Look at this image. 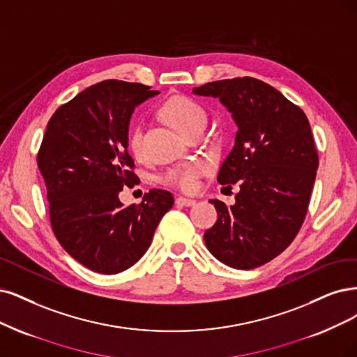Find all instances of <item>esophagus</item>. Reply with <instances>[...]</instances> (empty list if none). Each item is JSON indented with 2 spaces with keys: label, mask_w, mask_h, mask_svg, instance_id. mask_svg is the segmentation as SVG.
I'll return each mask as SVG.
<instances>
[{
  "label": "esophagus",
  "mask_w": 357,
  "mask_h": 357,
  "mask_svg": "<svg viewBox=\"0 0 357 357\" xmlns=\"http://www.w3.org/2000/svg\"><path fill=\"white\" fill-rule=\"evenodd\" d=\"M175 203H176L178 206L190 207V206H194V204H195V200H192V199H187V197H178V199L175 200Z\"/></svg>",
  "instance_id": "1"
}]
</instances>
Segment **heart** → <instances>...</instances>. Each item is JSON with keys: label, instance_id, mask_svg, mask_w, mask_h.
<instances>
[{"label": "heart", "instance_id": "obj_1", "mask_svg": "<svg viewBox=\"0 0 357 357\" xmlns=\"http://www.w3.org/2000/svg\"><path fill=\"white\" fill-rule=\"evenodd\" d=\"M162 114L174 125L181 134L187 135L192 129L206 125V112L202 105L185 96L170 97L162 107ZM128 149L134 157L142 154V128L134 125L128 134ZM207 172V165L202 160L176 165L169 167L160 176L166 185L176 187L182 191L191 192L199 185V178Z\"/></svg>", "mask_w": 357, "mask_h": 357}]
</instances>
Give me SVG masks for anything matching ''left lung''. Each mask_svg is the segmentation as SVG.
Instances as JSON below:
<instances>
[{
    "mask_svg": "<svg viewBox=\"0 0 357 357\" xmlns=\"http://www.w3.org/2000/svg\"><path fill=\"white\" fill-rule=\"evenodd\" d=\"M218 97L238 130L218 181L240 183L235 204L210 200L218 210L204 243L218 260L235 269L265 265L293 243L305 222L319 166L312 129L298 105L278 89L244 76L192 89Z\"/></svg>",
    "mask_w": 357,
    "mask_h": 357,
    "instance_id": "1",
    "label": "left lung"
}]
</instances>
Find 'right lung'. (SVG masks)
I'll use <instances>...</instances> for the list:
<instances>
[{"label":"right lung","mask_w":357,"mask_h":357,"mask_svg":"<svg viewBox=\"0 0 357 357\" xmlns=\"http://www.w3.org/2000/svg\"><path fill=\"white\" fill-rule=\"evenodd\" d=\"M151 86L109 79L61 104L48 121L36 162L45 181L52 232L85 268L113 275L147 252L163 215L174 206L165 190L123 206L119 192L139 182L128 153V128Z\"/></svg>","instance_id":"1"}]
</instances>
